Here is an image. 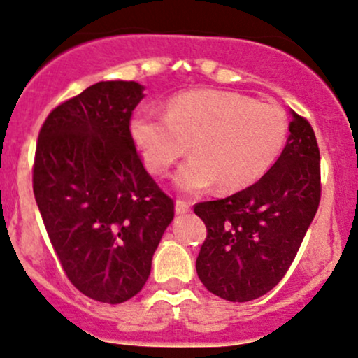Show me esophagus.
Wrapping results in <instances>:
<instances>
[{"instance_id":"1","label":"esophagus","mask_w":358,"mask_h":358,"mask_svg":"<svg viewBox=\"0 0 358 358\" xmlns=\"http://www.w3.org/2000/svg\"><path fill=\"white\" fill-rule=\"evenodd\" d=\"M175 212H176V213H187V212H190V202H187V200L178 199V200H176V203H175Z\"/></svg>"}]
</instances>
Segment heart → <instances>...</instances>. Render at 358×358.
Wrapping results in <instances>:
<instances>
[{
    "label": "heart",
    "instance_id": "b5f03b06",
    "mask_svg": "<svg viewBox=\"0 0 358 358\" xmlns=\"http://www.w3.org/2000/svg\"><path fill=\"white\" fill-rule=\"evenodd\" d=\"M287 133L285 113L224 90H188L173 97L166 114L141 110L131 122V136L145 165L163 175L190 153L175 183L200 193L219 183L222 190L249 187L273 166Z\"/></svg>",
    "mask_w": 358,
    "mask_h": 358
}]
</instances>
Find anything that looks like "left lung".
Listing matches in <instances>:
<instances>
[{
	"label": "left lung",
	"instance_id": "obj_1",
	"mask_svg": "<svg viewBox=\"0 0 358 358\" xmlns=\"http://www.w3.org/2000/svg\"><path fill=\"white\" fill-rule=\"evenodd\" d=\"M322 199L320 148L308 119L291 110L289 138L269 171L227 199L193 207L207 225L196 274L227 301L256 299L293 264Z\"/></svg>",
	"mask_w": 358,
	"mask_h": 358
}]
</instances>
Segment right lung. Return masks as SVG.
Returning <instances> with one entry per match:
<instances>
[{"mask_svg":"<svg viewBox=\"0 0 358 358\" xmlns=\"http://www.w3.org/2000/svg\"><path fill=\"white\" fill-rule=\"evenodd\" d=\"M141 99L138 82H97L48 114L35 150V200L62 269L109 305L143 289L175 217L131 136Z\"/></svg>","mask_w":358,"mask_h":358,"instance_id":"obj_1","label":"right lung"}]
</instances>
